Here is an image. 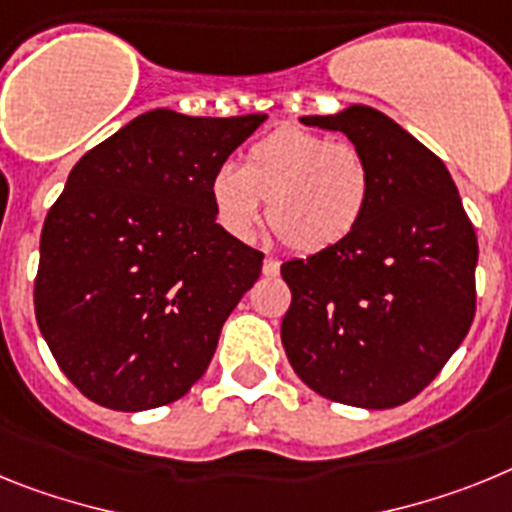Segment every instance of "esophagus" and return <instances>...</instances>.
I'll return each mask as SVG.
<instances>
[{"label": "esophagus", "mask_w": 512, "mask_h": 512, "mask_svg": "<svg viewBox=\"0 0 512 512\" xmlns=\"http://www.w3.org/2000/svg\"><path fill=\"white\" fill-rule=\"evenodd\" d=\"M262 273L270 275V278H275V275L281 273V260H278V257H273V255L265 257V262H262Z\"/></svg>", "instance_id": "obj_1"}]
</instances>
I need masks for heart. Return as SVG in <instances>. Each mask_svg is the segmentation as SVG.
<instances>
[{"mask_svg": "<svg viewBox=\"0 0 512 512\" xmlns=\"http://www.w3.org/2000/svg\"><path fill=\"white\" fill-rule=\"evenodd\" d=\"M373 195L366 154L309 128L283 126L211 177V201L231 237L250 239L268 203L273 231L296 252H324L358 229Z\"/></svg>", "mask_w": 512, "mask_h": 512, "instance_id": "obj_1", "label": "heart"}]
</instances>
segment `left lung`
I'll use <instances>...</instances> for the list:
<instances>
[{
	"instance_id": "obj_1",
	"label": "left lung",
	"mask_w": 512,
	"mask_h": 512,
	"mask_svg": "<svg viewBox=\"0 0 512 512\" xmlns=\"http://www.w3.org/2000/svg\"><path fill=\"white\" fill-rule=\"evenodd\" d=\"M366 154L373 195L332 250L281 265L291 306L281 340L293 371L332 402L389 410L417 397L477 309V234L446 164L389 115L350 105L304 115Z\"/></svg>"
}]
</instances>
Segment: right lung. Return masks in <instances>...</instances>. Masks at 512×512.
<instances>
[{"label":"right lung","instance_id":"obj_1","mask_svg":"<svg viewBox=\"0 0 512 512\" xmlns=\"http://www.w3.org/2000/svg\"><path fill=\"white\" fill-rule=\"evenodd\" d=\"M268 115L157 108L74 164L41 234L35 319L66 379L121 412L201 379L262 252L216 224L211 177Z\"/></svg>","mask_w":512,"mask_h":512}]
</instances>
